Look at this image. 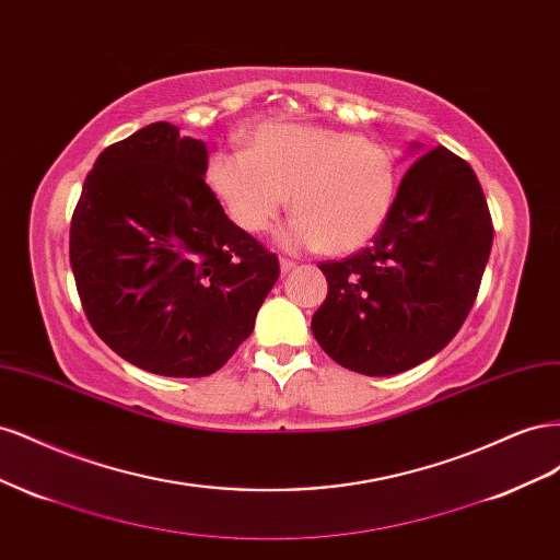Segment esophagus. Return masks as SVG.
<instances>
[{"mask_svg": "<svg viewBox=\"0 0 560 560\" xmlns=\"http://www.w3.org/2000/svg\"><path fill=\"white\" fill-rule=\"evenodd\" d=\"M296 266H299L296 261H290V259H280V270H282V273H292V270H294Z\"/></svg>", "mask_w": 560, "mask_h": 560, "instance_id": "1", "label": "esophagus"}]
</instances>
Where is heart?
I'll use <instances>...</instances> for the list:
<instances>
[{
	"label": "heart",
	"mask_w": 560,
	"mask_h": 560,
	"mask_svg": "<svg viewBox=\"0 0 560 560\" xmlns=\"http://www.w3.org/2000/svg\"><path fill=\"white\" fill-rule=\"evenodd\" d=\"M208 184L235 226L266 233L290 202L296 214L278 231L284 249L350 254L387 222L399 163L385 144L327 126L266 124L249 149H219Z\"/></svg>",
	"instance_id": "obj_1"
}]
</instances>
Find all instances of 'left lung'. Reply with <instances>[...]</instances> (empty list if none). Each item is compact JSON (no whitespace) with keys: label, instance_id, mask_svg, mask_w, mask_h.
I'll use <instances>...</instances> for the list:
<instances>
[{"label":"left lung","instance_id":"1","mask_svg":"<svg viewBox=\"0 0 560 560\" xmlns=\"http://www.w3.org/2000/svg\"><path fill=\"white\" fill-rule=\"evenodd\" d=\"M420 151V144H411ZM493 224L469 163L446 147L404 175L374 243L325 261L329 292L311 329L334 362L393 376L448 346L477 299Z\"/></svg>","mask_w":560,"mask_h":560}]
</instances>
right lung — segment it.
Returning <instances> with one entry per match:
<instances>
[{"label": "right lung", "mask_w": 560, "mask_h": 560, "mask_svg": "<svg viewBox=\"0 0 560 560\" xmlns=\"http://www.w3.org/2000/svg\"><path fill=\"white\" fill-rule=\"evenodd\" d=\"M206 173V142L151 124L97 156L72 217L70 264L91 327L159 376L222 369L280 276Z\"/></svg>", "instance_id": "1"}]
</instances>
